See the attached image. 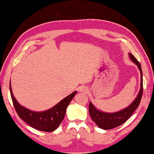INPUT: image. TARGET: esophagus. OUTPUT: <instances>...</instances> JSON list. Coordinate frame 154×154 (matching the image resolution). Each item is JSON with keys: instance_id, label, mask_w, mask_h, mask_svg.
<instances>
[{"instance_id": "obj_1", "label": "esophagus", "mask_w": 154, "mask_h": 154, "mask_svg": "<svg viewBox=\"0 0 154 154\" xmlns=\"http://www.w3.org/2000/svg\"><path fill=\"white\" fill-rule=\"evenodd\" d=\"M79 91H81V92L85 93V92H87V88H86L85 87H80L79 89Z\"/></svg>"}]
</instances>
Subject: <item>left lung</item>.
I'll return each instance as SVG.
<instances>
[{"label": "left lung", "instance_id": "1", "mask_svg": "<svg viewBox=\"0 0 154 154\" xmlns=\"http://www.w3.org/2000/svg\"><path fill=\"white\" fill-rule=\"evenodd\" d=\"M131 60L138 66L141 75V83H140V90L135 100L130 105L116 112L109 113L104 112L103 111L97 109L93 104L90 103L89 112L91 119L96 123L97 125L103 130H110L122 125L132 116L134 112L138 107L140 100L142 99L143 93V78L142 67L139 61L136 60L132 54H128Z\"/></svg>", "mask_w": 154, "mask_h": 154}]
</instances>
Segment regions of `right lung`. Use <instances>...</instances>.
I'll return each mask as SVG.
<instances>
[{
	"label": "right lung",
	"mask_w": 154,
	"mask_h": 154,
	"mask_svg": "<svg viewBox=\"0 0 154 154\" xmlns=\"http://www.w3.org/2000/svg\"><path fill=\"white\" fill-rule=\"evenodd\" d=\"M10 91L13 104L19 117L34 128L48 132L54 131L60 125L65 117L67 107L77 94V91L72 93L48 110L35 112L22 106L18 103L13 95L11 82Z\"/></svg>",
	"instance_id": "add662e5"
}]
</instances>
